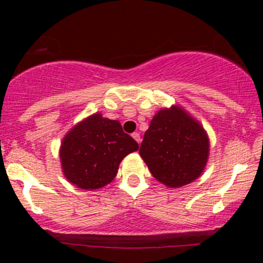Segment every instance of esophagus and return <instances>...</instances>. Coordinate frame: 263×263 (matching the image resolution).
Instances as JSON below:
<instances>
[{"mask_svg": "<svg viewBox=\"0 0 263 263\" xmlns=\"http://www.w3.org/2000/svg\"><path fill=\"white\" fill-rule=\"evenodd\" d=\"M132 137H134V139L136 140V141L139 142V144H140V142H141V137H140L139 132H134V134H132Z\"/></svg>", "mask_w": 263, "mask_h": 263, "instance_id": "34e87169", "label": "esophagus"}]
</instances>
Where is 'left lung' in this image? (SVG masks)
<instances>
[{
	"mask_svg": "<svg viewBox=\"0 0 263 263\" xmlns=\"http://www.w3.org/2000/svg\"><path fill=\"white\" fill-rule=\"evenodd\" d=\"M140 155L154 178L182 187L200 177L209 156V139L200 123L181 108L159 110L151 119Z\"/></svg>",
	"mask_w": 263,
	"mask_h": 263,
	"instance_id": "obj_1",
	"label": "left lung"
}]
</instances>
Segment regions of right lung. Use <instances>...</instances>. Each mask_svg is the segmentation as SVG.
Listing matches in <instances>:
<instances>
[{
  "mask_svg": "<svg viewBox=\"0 0 263 263\" xmlns=\"http://www.w3.org/2000/svg\"><path fill=\"white\" fill-rule=\"evenodd\" d=\"M139 148L118 121L92 115L73 127L60 150L66 178L84 190H98L115 179L119 163Z\"/></svg>",
  "mask_w": 263,
  "mask_h": 263,
  "instance_id": "obj_1",
  "label": "right lung"
}]
</instances>
